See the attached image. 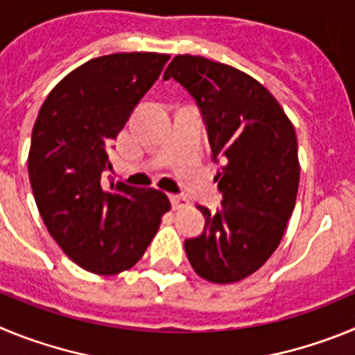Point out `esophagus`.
I'll use <instances>...</instances> for the list:
<instances>
[{"label": "esophagus", "mask_w": 355, "mask_h": 355, "mask_svg": "<svg viewBox=\"0 0 355 355\" xmlns=\"http://www.w3.org/2000/svg\"><path fill=\"white\" fill-rule=\"evenodd\" d=\"M171 197V202H172V208L174 209H181L184 206H188V199L184 196H178V193H172Z\"/></svg>", "instance_id": "esophagus-1"}]
</instances>
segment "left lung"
Returning a JSON list of instances; mask_svg holds the SVG:
<instances>
[{
    "instance_id": "1",
    "label": "left lung",
    "mask_w": 355,
    "mask_h": 355,
    "mask_svg": "<svg viewBox=\"0 0 355 355\" xmlns=\"http://www.w3.org/2000/svg\"><path fill=\"white\" fill-rule=\"evenodd\" d=\"M175 80L200 110L208 128L222 205L205 215V231L184 240L200 277L236 283L272 256L284 234L299 190L293 124L259 81L205 56L178 55L163 80Z\"/></svg>"
}]
</instances>
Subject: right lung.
<instances>
[{"mask_svg":"<svg viewBox=\"0 0 355 355\" xmlns=\"http://www.w3.org/2000/svg\"><path fill=\"white\" fill-rule=\"evenodd\" d=\"M171 58L115 53L74 69L46 97L31 133L28 174L49 234L99 275L124 272L155 238L167 196L106 178L110 150Z\"/></svg>","mask_w":355,"mask_h":355,"instance_id":"obj_1","label":"right lung"}]
</instances>
